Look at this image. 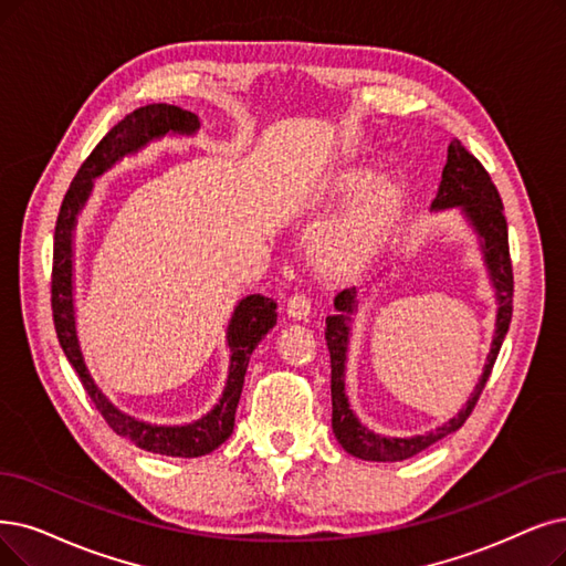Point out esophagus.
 Wrapping results in <instances>:
<instances>
[{"label":"esophagus","instance_id":"34e87169","mask_svg":"<svg viewBox=\"0 0 566 566\" xmlns=\"http://www.w3.org/2000/svg\"><path fill=\"white\" fill-rule=\"evenodd\" d=\"M287 315L292 321H306L311 313V300L306 295H292L287 300Z\"/></svg>","mask_w":566,"mask_h":566}]
</instances>
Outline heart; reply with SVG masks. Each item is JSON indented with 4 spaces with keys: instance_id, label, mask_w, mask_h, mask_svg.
Here are the masks:
<instances>
[{
    "instance_id": "1",
    "label": "heart",
    "mask_w": 566,
    "mask_h": 566,
    "mask_svg": "<svg viewBox=\"0 0 566 566\" xmlns=\"http://www.w3.org/2000/svg\"><path fill=\"white\" fill-rule=\"evenodd\" d=\"M357 192H361L357 205L329 234V243L338 253L353 251V248L376 228L382 211L390 207V201L395 197V184L388 176H378L369 180V171L361 167H344L329 176L323 190V199L327 205H338V201H346Z\"/></svg>"
}]
</instances>
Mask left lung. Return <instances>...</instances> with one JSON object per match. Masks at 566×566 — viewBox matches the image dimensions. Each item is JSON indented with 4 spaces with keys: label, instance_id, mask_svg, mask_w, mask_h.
I'll use <instances>...</instances> for the list:
<instances>
[{
    "label": "left lung",
    "instance_id": "obj_1",
    "mask_svg": "<svg viewBox=\"0 0 566 566\" xmlns=\"http://www.w3.org/2000/svg\"><path fill=\"white\" fill-rule=\"evenodd\" d=\"M446 209H458L462 218L469 222L473 234L479 237L483 264L488 269V276L494 290L496 318L483 374L471 397L460 409V413L432 429V432L416 437L376 434L374 429H369L355 416L346 395V361L353 334V315L357 313L359 300L355 287L342 290L334 297V315H327L325 321V342L332 361V429L336 441L342 443V448L353 458L369 462L409 460L418 455L420 450L437 443L439 439L458 432L464 420L471 416L473 406H476L494 367V359L500 355V348L504 344L513 313V269L509 255V228L504 218L502 197L496 192L492 178L483 169V165L458 139L450 142L448 146V160L441 174L439 192L432 201V211Z\"/></svg>",
    "mask_w": 566,
    "mask_h": 566
}]
</instances>
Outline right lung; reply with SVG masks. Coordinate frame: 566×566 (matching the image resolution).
<instances>
[{"label": "right lung", "mask_w": 566, "mask_h": 566, "mask_svg": "<svg viewBox=\"0 0 566 566\" xmlns=\"http://www.w3.org/2000/svg\"><path fill=\"white\" fill-rule=\"evenodd\" d=\"M199 129V118L190 111L169 104H148L132 111L90 153L70 190L64 195L55 224L53 245V321L60 338V346L70 359V365L78 374L85 392L95 401L97 411L108 422V427L134 446L157 455L169 458H201L230 439L234 432V413L243 390V376L258 344L266 332L276 325V302L262 295H248L237 306L228 323V348L230 369L224 390L218 403L209 413L186 422V424H153L120 411L87 371L85 357L76 334V308H74V230L85 201L93 192V180L116 167L123 157L137 155L150 142L171 137H192Z\"/></svg>", "instance_id": "add662e5"}]
</instances>
